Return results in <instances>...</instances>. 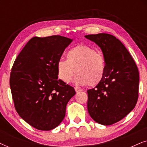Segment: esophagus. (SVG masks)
<instances>
[{"mask_svg":"<svg viewBox=\"0 0 147 147\" xmlns=\"http://www.w3.org/2000/svg\"><path fill=\"white\" fill-rule=\"evenodd\" d=\"M75 90H76V92H77V93H78V92H80L82 91V90L80 89V88H75Z\"/></svg>","mask_w":147,"mask_h":147,"instance_id":"34e87169","label":"esophagus"}]
</instances>
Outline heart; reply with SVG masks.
Here are the masks:
<instances>
[{
	"label": "heart",
	"mask_w": 147,
	"mask_h": 147,
	"mask_svg": "<svg viewBox=\"0 0 147 147\" xmlns=\"http://www.w3.org/2000/svg\"><path fill=\"white\" fill-rule=\"evenodd\" d=\"M67 60L57 63L58 77L68 83L76 73L75 82L82 86L94 87L101 83L106 73V60L103 55L86 45L76 46L66 53Z\"/></svg>",
	"instance_id": "1"
}]
</instances>
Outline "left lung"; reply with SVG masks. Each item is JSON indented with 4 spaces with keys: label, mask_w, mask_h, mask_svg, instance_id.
<instances>
[{
    "label": "left lung",
    "mask_w": 147,
    "mask_h": 147,
    "mask_svg": "<svg viewBox=\"0 0 147 147\" xmlns=\"http://www.w3.org/2000/svg\"><path fill=\"white\" fill-rule=\"evenodd\" d=\"M85 37L100 47L106 65L101 83L87 91L88 113L98 123L111 125L135 107L139 84L137 66L126 48L114 36L99 33Z\"/></svg>",
    "instance_id": "obj_1"
}]
</instances>
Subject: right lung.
Listing matches in <instances>:
<instances>
[{
  "label": "right lung",
  "instance_id": "obj_1",
  "mask_svg": "<svg viewBox=\"0 0 147 147\" xmlns=\"http://www.w3.org/2000/svg\"><path fill=\"white\" fill-rule=\"evenodd\" d=\"M72 41L60 35L34 37L13 63L10 87L15 108L21 118L38 130L57 127L76 94L73 87L58 80L56 66Z\"/></svg>",
  "mask_w": 147,
  "mask_h": 147
}]
</instances>
